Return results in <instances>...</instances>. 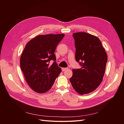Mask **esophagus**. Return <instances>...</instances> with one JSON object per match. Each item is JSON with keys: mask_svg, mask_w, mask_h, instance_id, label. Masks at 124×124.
I'll return each mask as SVG.
<instances>
[{"mask_svg": "<svg viewBox=\"0 0 124 124\" xmlns=\"http://www.w3.org/2000/svg\"><path fill=\"white\" fill-rule=\"evenodd\" d=\"M68 69V68H62V71H65L67 70Z\"/></svg>", "mask_w": 124, "mask_h": 124, "instance_id": "obj_1", "label": "esophagus"}]
</instances>
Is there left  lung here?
<instances>
[{
  "label": "left lung",
  "instance_id": "8db88e82",
  "mask_svg": "<svg viewBox=\"0 0 124 124\" xmlns=\"http://www.w3.org/2000/svg\"><path fill=\"white\" fill-rule=\"evenodd\" d=\"M73 37L76 49V59L82 67L72 70L70 82L75 91L83 95L95 91L102 82L108 56L96 36L78 32L74 33Z\"/></svg>",
  "mask_w": 124,
  "mask_h": 124
}]
</instances>
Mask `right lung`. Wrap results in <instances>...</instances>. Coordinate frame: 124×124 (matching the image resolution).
Returning <instances> with one entry per match:
<instances>
[{
  "mask_svg": "<svg viewBox=\"0 0 124 124\" xmlns=\"http://www.w3.org/2000/svg\"><path fill=\"white\" fill-rule=\"evenodd\" d=\"M65 34L39 35L26 44L20 57V67L28 85L38 93L51 88L62 69L56 61V47ZM54 62L50 66L49 62Z\"/></svg>",
  "mask_w": 124,
  "mask_h": 124,
  "instance_id": "1",
  "label": "right lung"
}]
</instances>
